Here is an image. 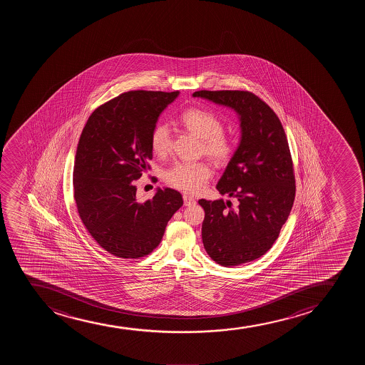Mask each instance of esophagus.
Masks as SVG:
<instances>
[{
    "label": "esophagus",
    "instance_id": "esophagus-1",
    "mask_svg": "<svg viewBox=\"0 0 365 365\" xmlns=\"http://www.w3.org/2000/svg\"><path fill=\"white\" fill-rule=\"evenodd\" d=\"M182 198H184V205H187V207L196 205V200L192 196H190V195H184Z\"/></svg>",
    "mask_w": 365,
    "mask_h": 365
}]
</instances>
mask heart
Masks as SVG:
<instances>
[{"instance_id": "obj_1", "label": "heart", "mask_w": 365, "mask_h": 365, "mask_svg": "<svg viewBox=\"0 0 365 365\" xmlns=\"http://www.w3.org/2000/svg\"><path fill=\"white\" fill-rule=\"evenodd\" d=\"M180 123L186 130L201 138L202 153L217 163H227L230 160L234 145L224 135V125L214 114L202 109H187L181 114ZM151 147L158 155L170 151L172 131L167 124H160L153 129ZM212 174V168L205 162H178L165 170L164 179L175 189L197 193L205 189Z\"/></svg>"}]
</instances>
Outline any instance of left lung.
I'll use <instances>...</instances> for the list:
<instances>
[{
	"label": "left lung",
	"instance_id": "obj_1",
	"mask_svg": "<svg viewBox=\"0 0 365 365\" xmlns=\"http://www.w3.org/2000/svg\"><path fill=\"white\" fill-rule=\"evenodd\" d=\"M219 106L234 109L241 138L217 184L231 202L200 200L205 210L202 241L210 258L222 267L257 259L272 248L294 205V164L280 119L255 93L239 90L196 91Z\"/></svg>",
	"mask_w": 365,
	"mask_h": 365
}]
</instances>
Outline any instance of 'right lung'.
Returning <instances> with one entry per match:
<instances>
[{
  "mask_svg": "<svg viewBox=\"0 0 365 365\" xmlns=\"http://www.w3.org/2000/svg\"><path fill=\"white\" fill-rule=\"evenodd\" d=\"M179 91H129L93 110L76 148L73 187L80 219L106 251L128 259L150 255L182 197L157 189L136 200L135 180L152 160L151 134L158 117Z\"/></svg>",
  "mask_w": 365,
  "mask_h": 365,
  "instance_id": "add662e5",
  "label": "right lung"
}]
</instances>
